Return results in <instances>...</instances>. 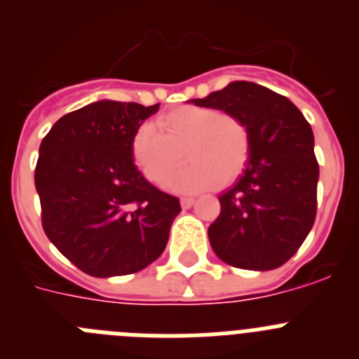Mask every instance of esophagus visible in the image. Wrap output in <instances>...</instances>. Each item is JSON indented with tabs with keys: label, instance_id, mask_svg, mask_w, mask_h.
<instances>
[{
	"label": "esophagus",
	"instance_id": "esophagus-1",
	"mask_svg": "<svg viewBox=\"0 0 359 359\" xmlns=\"http://www.w3.org/2000/svg\"><path fill=\"white\" fill-rule=\"evenodd\" d=\"M194 201H196L194 198H182V201H180V203H182L183 208H190L192 205H194Z\"/></svg>",
	"mask_w": 359,
	"mask_h": 359
}]
</instances>
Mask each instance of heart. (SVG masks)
Returning a JSON list of instances; mask_svg holds the SVG:
<instances>
[{
    "mask_svg": "<svg viewBox=\"0 0 359 359\" xmlns=\"http://www.w3.org/2000/svg\"><path fill=\"white\" fill-rule=\"evenodd\" d=\"M156 123L144 122L131 140V152L144 176L165 185L182 165L183 151L190 161L170 185L182 192L214 189L236 182L250 156L246 123L214 107L182 106L165 113Z\"/></svg>",
    "mask_w": 359,
    "mask_h": 359,
    "instance_id": "heart-1",
    "label": "heart"
}]
</instances>
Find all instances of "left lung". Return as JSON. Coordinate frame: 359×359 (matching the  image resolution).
<instances>
[{
	"mask_svg": "<svg viewBox=\"0 0 359 359\" xmlns=\"http://www.w3.org/2000/svg\"><path fill=\"white\" fill-rule=\"evenodd\" d=\"M192 102L237 116L250 133L246 169L219 196L221 212L208 226L212 250L233 268H278L315 224L318 161L311 126L290 98L255 82H230Z\"/></svg>",
	"mask_w": 359,
	"mask_h": 359,
	"instance_id": "left-lung-1",
	"label": "left lung"
}]
</instances>
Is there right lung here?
<instances>
[{"mask_svg": "<svg viewBox=\"0 0 359 359\" xmlns=\"http://www.w3.org/2000/svg\"><path fill=\"white\" fill-rule=\"evenodd\" d=\"M158 106L98 100L57 120L41 142L34 180L43 230L91 277L147 268L182 212L133 161V135Z\"/></svg>", "mask_w": 359, "mask_h": 359, "instance_id": "obj_1", "label": "right lung"}]
</instances>
